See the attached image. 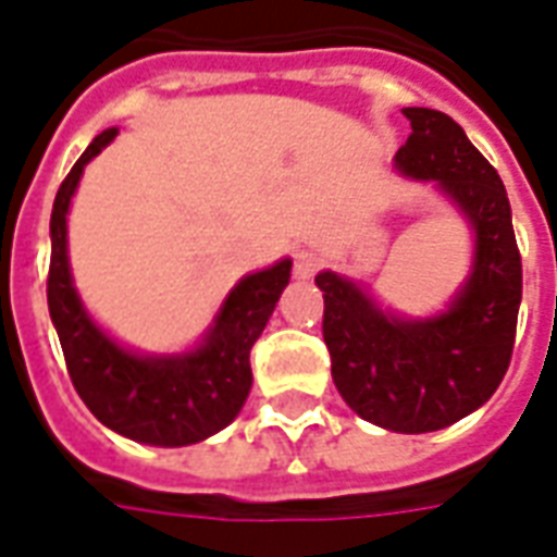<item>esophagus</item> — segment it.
<instances>
[{
  "mask_svg": "<svg viewBox=\"0 0 557 557\" xmlns=\"http://www.w3.org/2000/svg\"><path fill=\"white\" fill-rule=\"evenodd\" d=\"M319 265H321V259L315 257L312 250H298V253H295V277L300 280L312 277V274L319 271Z\"/></svg>",
  "mask_w": 557,
  "mask_h": 557,
  "instance_id": "34e87169",
  "label": "esophagus"
}]
</instances>
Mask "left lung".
Listing matches in <instances>:
<instances>
[{
  "label": "left lung",
  "instance_id": "8db88e82",
  "mask_svg": "<svg viewBox=\"0 0 557 557\" xmlns=\"http://www.w3.org/2000/svg\"><path fill=\"white\" fill-rule=\"evenodd\" d=\"M410 138L395 171L434 183L472 230V265L446 310L413 319L381 307L357 280L321 271L324 342L345 405L395 434H428L487 401L508 372L522 262L508 191L467 132L434 109H405Z\"/></svg>",
  "mask_w": 557,
  "mask_h": 557
}]
</instances>
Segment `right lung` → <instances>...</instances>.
Masks as SVG:
<instances>
[{
    "mask_svg": "<svg viewBox=\"0 0 557 557\" xmlns=\"http://www.w3.org/2000/svg\"><path fill=\"white\" fill-rule=\"evenodd\" d=\"M117 126L100 132L61 183L49 238L47 300L59 331L70 381L102 425L144 446L180 448L224 431L253 386L250 348L265 331L280 295L289 286L292 259L245 274L215 312L200 342L188 351L144 354L102 331L73 286L67 253V215L85 164L100 156Z\"/></svg>",
    "mask_w": 557,
    "mask_h": 557,
    "instance_id": "1",
    "label": "right lung"
}]
</instances>
